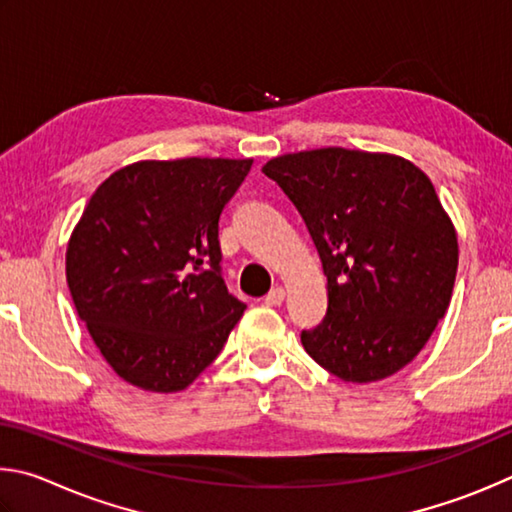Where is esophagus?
<instances>
[{"mask_svg": "<svg viewBox=\"0 0 512 512\" xmlns=\"http://www.w3.org/2000/svg\"><path fill=\"white\" fill-rule=\"evenodd\" d=\"M283 299H285V290L279 288V285H276V288H272L270 292L265 294V303H267V306H281Z\"/></svg>", "mask_w": 512, "mask_h": 512, "instance_id": "esophagus-1", "label": "esophagus"}]
</instances>
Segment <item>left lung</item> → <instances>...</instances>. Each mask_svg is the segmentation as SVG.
<instances>
[{
  "label": "left lung",
  "instance_id": "obj_1",
  "mask_svg": "<svg viewBox=\"0 0 512 512\" xmlns=\"http://www.w3.org/2000/svg\"><path fill=\"white\" fill-rule=\"evenodd\" d=\"M263 173L297 206L328 279L306 353L344 382L398 373L445 317L459 265L434 184L407 159L348 148L292 152Z\"/></svg>",
  "mask_w": 512,
  "mask_h": 512
}]
</instances>
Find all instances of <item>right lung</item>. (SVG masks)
Wrapping results in <instances>:
<instances>
[{
    "mask_svg": "<svg viewBox=\"0 0 512 512\" xmlns=\"http://www.w3.org/2000/svg\"><path fill=\"white\" fill-rule=\"evenodd\" d=\"M251 159L137 161L96 188L67 245L80 321L134 387L182 391L220 355L245 303L222 279L218 220Z\"/></svg>",
    "mask_w": 512,
    "mask_h": 512,
    "instance_id": "1",
    "label": "right lung"
}]
</instances>
